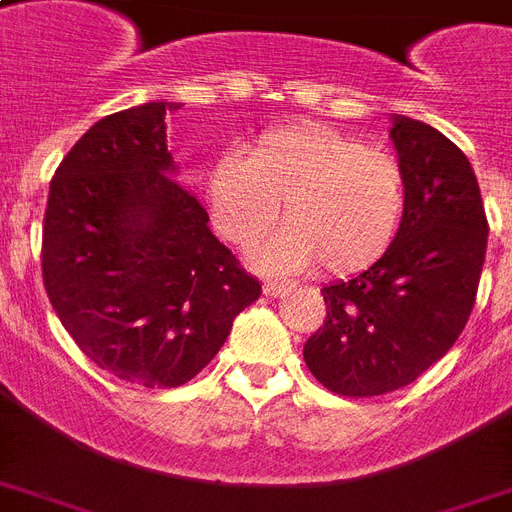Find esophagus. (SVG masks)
<instances>
[{
    "label": "esophagus",
    "instance_id": "1",
    "mask_svg": "<svg viewBox=\"0 0 512 512\" xmlns=\"http://www.w3.org/2000/svg\"><path fill=\"white\" fill-rule=\"evenodd\" d=\"M287 292V284L284 281H265L263 284V295L265 297H279Z\"/></svg>",
    "mask_w": 512,
    "mask_h": 512
}]
</instances>
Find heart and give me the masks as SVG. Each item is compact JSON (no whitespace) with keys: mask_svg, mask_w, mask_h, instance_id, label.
Listing matches in <instances>:
<instances>
[{"mask_svg":"<svg viewBox=\"0 0 512 512\" xmlns=\"http://www.w3.org/2000/svg\"><path fill=\"white\" fill-rule=\"evenodd\" d=\"M212 225L252 252L279 223L287 231L263 249L265 268L350 276L396 241L406 212L404 170L393 154L350 132L297 124L263 132L247 159L223 156L207 177Z\"/></svg>","mask_w":512,"mask_h":512,"instance_id":"b5f03b06","label":"heart"}]
</instances>
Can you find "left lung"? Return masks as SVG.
Listing matches in <instances>:
<instances>
[{"instance_id": "8db88e82", "label": "left lung", "mask_w": 512, "mask_h": 512, "mask_svg": "<svg viewBox=\"0 0 512 512\" xmlns=\"http://www.w3.org/2000/svg\"><path fill=\"white\" fill-rule=\"evenodd\" d=\"M390 138L406 180L401 231L372 268L321 289L327 316L303 348L337 396H382L436 364L468 324L484 268L489 223L468 156L409 116Z\"/></svg>"}]
</instances>
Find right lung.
<instances>
[{"instance_id":"right-lung-1","label":"right lung","mask_w":512,"mask_h":512,"mask_svg":"<svg viewBox=\"0 0 512 512\" xmlns=\"http://www.w3.org/2000/svg\"><path fill=\"white\" fill-rule=\"evenodd\" d=\"M100 119L63 156L42 228V281L60 324L103 372L143 388L193 380L260 297L207 209L172 180L167 114Z\"/></svg>"}]
</instances>
